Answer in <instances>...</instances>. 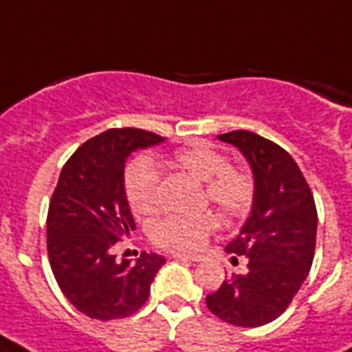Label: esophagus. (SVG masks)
<instances>
[{
    "mask_svg": "<svg viewBox=\"0 0 352 352\" xmlns=\"http://www.w3.org/2000/svg\"><path fill=\"white\" fill-rule=\"evenodd\" d=\"M173 257L175 259H181V261H188V263H199L203 257L201 256H195V254H182V252H177V254H173Z\"/></svg>",
    "mask_w": 352,
    "mask_h": 352,
    "instance_id": "1",
    "label": "esophagus"
}]
</instances>
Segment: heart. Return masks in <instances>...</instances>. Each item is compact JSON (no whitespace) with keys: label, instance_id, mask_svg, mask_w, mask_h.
I'll return each mask as SVG.
<instances>
[{"label":"heart","instance_id":"heart-1","mask_svg":"<svg viewBox=\"0 0 352 352\" xmlns=\"http://www.w3.org/2000/svg\"><path fill=\"white\" fill-rule=\"evenodd\" d=\"M173 164L193 179L204 182L206 195L226 214H241L254 199V179L248 171L228 166V159L206 144L181 149L173 155ZM126 197L138 215H149L159 206L160 177L149 160H135L126 171ZM217 226L212 214L170 215L151 230L157 245L170 250H195L204 245Z\"/></svg>","mask_w":352,"mask_h":352}]
</instances>
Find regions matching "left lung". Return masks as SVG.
Here are the masks:
<instances>
[{"instance_id": "obj_1", "label": "left lung", "mask_w": 352, "mask_h": 352, "mask_svg": "<svg viewBox=\"0 0 352 352\" xmlns=\"http://www.w3.org/2000/svg\"><path fill=\"white\" fill-rule=\"evenodd\" d=\"M254 173L250 217L226 252L248 259L246 274H232L214 294L210 312L237 327H259L287 311L314 259L318 214L314 197L296 160L252 131L223 133ZM235 259V257H234Z\"/></svg>"}]
</instances>
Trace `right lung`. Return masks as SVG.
Listing matches in <instances>:
<instances>
[{
  "label": "right lung",
  "instance_id": "right-lung-1",
  "mask_svg": "<svg viewBox=\"0 0 352 352\" xmlns=\"http://www.w3.org/2000/svg\"><path fill=\"white\" fill-rule=\"evenodd\" d=\"M164 138L122 127L89 138L62 168L47 214V254L58 287L95 320L131 316L146 303L164 257L142 252L115 259L113 248L135 230L124 188V166L137 149Z\"/></svg>",
  "mask_w": 352,
  "mask_h": 352
}]
</instances>
